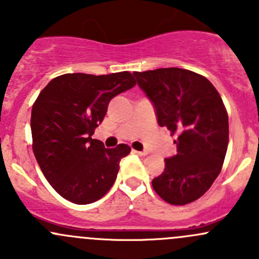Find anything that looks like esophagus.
I'll return each mask as SVG.
<instances>
[{
	"label": "esophagus",
	"mask_w": 259,
	"mask_h": 259,
	"mask_svg": "<svg viewBox=\"0 0 259 259\" xmlns=\"http://www.w3.org/2000/svg\"><path fill=\"white\" fill-rule=\"evenodd\" d=\"M133 151H134L135 154H138V155H140V156L148 155V151H139V150H133Z\"/></svg>",
	"instance_id": "1"
}]
</instances>
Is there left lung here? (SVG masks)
I'll return each instance as SVG.
<instances>
[{
	"label": "left lung",
	"instance_id": "1",
	"mask_svg": "<svg viewBox=\"0 0 259 259\" xmlns=\"http://www.w3.org/2000/svg\"><path fill=\"white\" fill-rule=\"evenodd\" d=\"M155 110L156 121L177 135V154L153 179L165 202L184 205L202 197L221 173L228 148V115L221 95L202 75L179 67L133 72Z\"/></svg>",
	"mask_w": 259,
	"mask_h": 259
}]
</instances>
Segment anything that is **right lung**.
<instances>
[{"label": "right lung", "instance_id": "1", "mask_svg": "<svg viewBox=\"0 0 259 259\" xmlns=\"http://www.w3.org/2000/svg\"><path fill=\"white\" fill-rule=\"evenodd\" d=\"M127 71L110 75L65 74L52 79L31 111L33 154L55 190L75 204H90L116 180L120 159L130 148L106 149L93 139L110 100L134 88Z\"/></svg>", "mask_w": 259, "mask_h": 259}]
</instances>
